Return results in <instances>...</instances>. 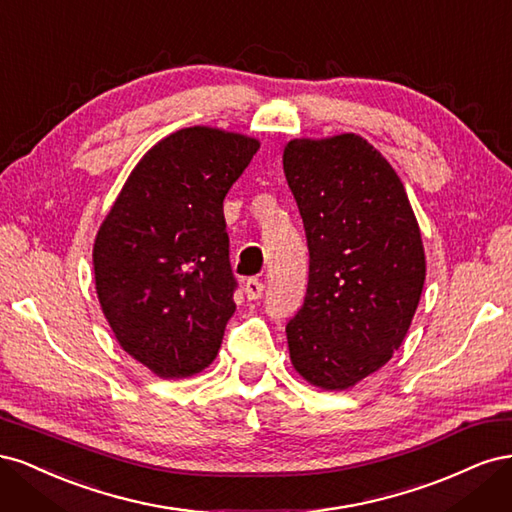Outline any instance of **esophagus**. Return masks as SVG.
I'll return each mask as SVG.
<instances>
[{"label":"esophagus","instance_id":"esophagus-1","mask_svg":"<svg viewBox=\"0 0 512 512\" xmlns=\"http://www.w3.org/2000/svg\"><path fill=\"white\" fill-rule=\"evenodd\" d=\"M245 297L250 301H256L262 297V292H265V284H262L260 280H247L245 282Z\"/></svg>","mask_w":512,"mask_h":512}]
</instances>
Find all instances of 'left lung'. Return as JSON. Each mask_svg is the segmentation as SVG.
Masks as SVG:
<instances>
[{
  "instance_id": "obj_1",
  "label": "left lung",
  "mask_w": 512,
  "mask_h": 512,
  "mask_svg": "<svg viewBox=\"0 0 512 512\" xmlns=\"http://www.w3.org/2000/svg\"><path fill=\"white\" fill-rule=\"evenodd\" d=\"M282 160L309 247L290 361L312 386L348 391L410 329L427 271L421 228L395 168L359 134L292 138Z\"/></svg>"
}]
</instances>
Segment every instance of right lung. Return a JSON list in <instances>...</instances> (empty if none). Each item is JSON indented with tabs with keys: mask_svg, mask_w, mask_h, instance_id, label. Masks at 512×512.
Returning <instances> with one entry per match:
<instances>
[{
	"mask_svg": "<svg viewBox=\"0 0 512 512\" xmlns=\"http://www.w3.org/2000/svg\"><path fill=\"white\" fill-rule=\"evenodd\" d=\"M260 149L211 126L164 136L132 168L94 241L96 292L119 346L179 380L218 356L235 314L224 198Z\"/></svg>",
	"mask_w": 512,
	"mask_h": 512,
	"instance_id": "1",
	"label": "right lung"
}]
</instances>
